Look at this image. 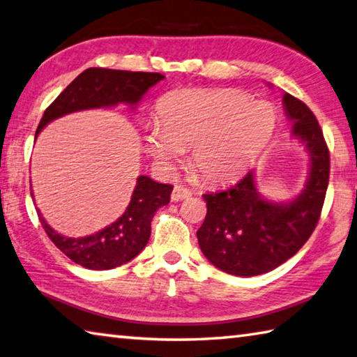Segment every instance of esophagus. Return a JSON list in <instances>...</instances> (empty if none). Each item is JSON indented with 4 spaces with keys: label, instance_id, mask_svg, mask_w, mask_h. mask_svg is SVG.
Returning <instances> with one entry per match:
<instances>
[{
    "label": "esophagus",
    "instance_id": "esophagus-1",
    "mask_svg": "<svg viewBox=\"0 0 357 357\" xmlns=\"http://www.w3.org/2000/svg\"><path fill=\"white\" fill-rule=\"evenodd\" d=\"M192 195L190 190L187 189L184 185H174L173 187V192H172V199L173 201H181V199H185Z\"/></svg>",
    "mask_w": 357,
    "mask_h": 357
}]
</instances>
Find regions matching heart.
<instances>
[{
	"label": "heart",
	"mask_w": 357,
	"mask_h": 357,
	"mask_svg": "<svg viewBox=\"0 0 357 357\" xmlns=\"http://www.w3.org/2000/svg\"><path fill=\"white\" fill-rule=\"evenodd\" d=\"M158 126L145 134L146 151L172 170L192 150L193 168L213 184L228 183L251 167L275 132L278 114L268 101H251L238 90L184 89L156 107Z\"/></svg>",
	"instance_id": "heart-1"
}]
</instances>
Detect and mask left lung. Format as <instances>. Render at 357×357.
Segmentation results:
<instances>
[{
  "mask_svg": "<svg viewBox=\"0 0 357 357\" xmlns=\"http://www.w3.org/2000/svg\"><path fill=\"white\" fill-rule=\"evenodd\" d=\"M282 105L294 137L306 145L307 181L290 201L257 192L255 172L237 184L203 195L207 213L197 231L199 248L225 273L256 276L280 267L307 242L319 222L329 181V151L312 111L290 93Z\"/></svg>",
  "mask_w": 357,
  "mask_h": 357,
  "instance_id": "8db88e82",
  "label": "left lung"
}]
</instances>
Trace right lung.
<instances>
[{"label": "right lung", "instance_id": "right-lung-1", "mask_svg": "<svg viewBox=\"0 0 357 357\" xmlns=\"http://www.w3.org/2000/svg\"><path fill=\"white\" fill-rule=\"evenodd\" d=\"M160 73L87 68L51 102L45 111L36 139L42 129L59 116L87 109L112 107L119 102L135 109L148 90L164 79ZM170 184L151 178H137L131 201L123 215L105 229L86 237H66L54 231L37 209L45 232L63 255L89 270H111L126 264L145 248L151 236V220L159 207L170 203ZM32 198L34 193L31 192Z\"/></svg>", "mask_w": 357, "mask_h": 357}]
</instances>
